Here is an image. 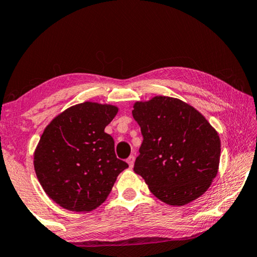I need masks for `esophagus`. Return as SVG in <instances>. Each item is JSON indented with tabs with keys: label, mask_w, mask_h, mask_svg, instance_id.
Segmentation results:
<instances>
[{
	"label": "esophagus",
	"mask_w": 257,
	"mask_h": 257,
	"mask_svg": "<svg viewBox=\"0 0 257 257\" xmlns=\"http://www.w3.org/2000/svg\"><path fill=\"white\" fill-rule=\"evenodd\" d=\"M135 160H136V157L135 156H130L128 158H127V164H128V166L130 167H133V165H135Z\"/></svg>",
	"instance_id": "1"
}]
</instances>
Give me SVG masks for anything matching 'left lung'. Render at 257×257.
Masks as SVG:
<instances>
[{"label":"left lung","instance_id":"obj_1","mask_svg":"<svg viewBox=\"0 0 257 257\" xmlns=\"http://www.w3.org/2000/svg\"><path fill=\"white\" fill-rule=\"evenodd\" d=\"M133 107L143 135L136 173L168 205L198 199L219 168L221 144L215 130L194 107L175 98L158 96Z\"/></svg>","mask_w":257,"mask_h":257}]
</instances>
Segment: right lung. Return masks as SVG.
I'll use <instances>...</instances> for the list:
<instances>
[{
	"label": "right lung",
	"mask_w": 257,
	"mask_h": 257,
	"mask_svg": "<svg viewBox=\"0 0 257 257\" xmlns=\"http://www.w3.org/2000/svg\"><path fill=\"white\" fill-rule=\"evenodd\" d=\"M117 112L112 105L86 101L65 110L44 130L35 151V172L49 198L63 208L94 209L128 167L104 131Z\"/></svg>",
	"instance_id": "add662e5"
}]
</instances>
